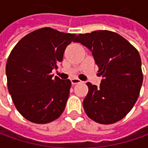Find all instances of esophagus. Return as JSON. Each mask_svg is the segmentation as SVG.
<instances>
[{
  "mask_svg": "<svg viewBox=\"0 0 148 148\" xmlns=\"http://www.w3.org/2000/svg\"><path fill=\"white\" fill-rule=\"evenodd\" d=\"M71 83H72V85H76L78 83H80V79H79L77 78H74L71 79Z\"/></svg>",
  "mask_w": 148,
  "mask_h": 148,
  "instance_id": "1",
  "label": "esophagus"
}]
</instances>
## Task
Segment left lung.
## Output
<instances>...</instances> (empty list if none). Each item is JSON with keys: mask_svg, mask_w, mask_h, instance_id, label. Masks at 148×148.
Returning a JSON list of instances; mask_svg holds the SVG:
<instances>
[{"mask_svg": "<svg viewBox=\"0 0 148 148\" xmlns=\"http://www.w3.org/2000/svg\"><path fill=\"white\" fill-rule=\"evenodd\" d=\"M74 42L88 48L103 77L99 87L87 82L83 100L85 112L92 120L111 124L123 119L136 102L143 81L138 50L119 34L95 31L79 34Z\"/></svg>", "mask_w": 148, "mask_h": 148, "instance_id": "obj_1", "label": "left lung"}]
</instances>
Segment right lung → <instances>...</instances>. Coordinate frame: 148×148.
I'll use <instances>...</instances> for the list:
<instances>
[{"label": "right lung", "mask_w": 148, "mask_h": 148, "mask_svg": "<svg viewBox=\"0 0 148 148\" xmlns=\"http://www.w3.org/2000/svg\"><path fill=\"white\" fill-rule=\"evenodd\" d=\"M75 34L45 27L25 36L11 51L6 74L18 111L34 123H48L63 112L71 81L53 77Z\"/></svg>", "instance_id": "add662e5"}]
</instances>
